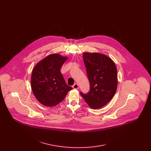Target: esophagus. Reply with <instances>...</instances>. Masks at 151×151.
<instances>
[{
	"instance_id": "obj_1",
	"label": "esophagus",
	"mask_w": 151,
	"mask_h": 151,
	"mask_svg": "<svg viewBox=\"0 0 151 151\" xmlns=\"http://www.w3.org/2000/svg\"><path fill=\"white\" fill-rule=\"evenodd\" d=\"M72 88H73V89H78V88H79V85H78V84L75 83V84L72 86Z\"/></svg>"
}]
</instances>
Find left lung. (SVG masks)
<instances>
[{"instance_id": "1", "label": "left lung", "mask_w": 151, "mask_h": 151, "mask_svg": "<svg viewBox=\"0 0 151 151\" xmlns=\"http://www.w3.org/2000/svg\"><path fill=\"white\" fill-rule=\"evenodd\" d=\"M83 59L90 89L87 93L80 92V94L92 109H100L115 94L118 83L116 68L114 62L104 54L85 52Z\"/></svg>"}]
</instances>
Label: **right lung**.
Returning a JSON list of instances; mask_svg holds the SVG:
<instances>
[{"label":"right lung","mask_w":151,"mask_h":151,"mask_svg":"<svg viewBox=\"0 0 151 151\" xmlns=\"http://www.w3.org/2000/svg\"><path fill=\"white\" fill-rule=\"evenodd\" d=\"M67 58L58 54H51L36 65L31 78V86L37 100L47 106H55L65 99L68 86L60 72Z\"/></svg>","instance_id":"obj_1"}]
</instances>
